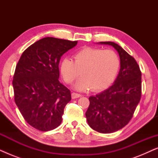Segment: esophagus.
<instances>
[{
	"mask_svg": "<svg viewBox=\"0 0 158 158\" xmlns=\"http://www.w3.org/2000/svg\"><path fill=\"white\" fill-rule=\"evenodd\" d=\"M81 96V95L80 94H77V93H75V92L72 93V98H73V99L77 98Z\"/></svg>",
	"mask_w": 158,
	"mask_h": 158,
	"instance_id": "esophagus-1",
	"label": "esophagus"
}]
</instances>
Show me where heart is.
Segmentation results:
<instances>
[{"instance_id": "1", "label": "heart", "mask_w": 158, "mask_h": 158, "mask_svg": "<svg viewBox=\"0 0 158 158\" xmlns=\"http://www.w3.org/2000/svg\"><path fill=\"white\" fill-rule=\"evenodd\" d=\"M120 68V60L112 49L84 47L73 55V60L65 58L60 63L62 78L71 83L82 75L75 84L77 90L90 88L93 91L107 88L114 81Z\"/></svg>"}]
</instances>
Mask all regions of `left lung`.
Returning <instances> with one entry per match:
<instances>
[{
    "instance_id": "1",
    "label": "left lung",
    "mask_w": 158,
    "mask_h": 158,
    "mask_svg": "<svg viewBox=\"0 0 158 158\" xmlns=\"http://www.w3.org/2000/svg\"><path fill=\"white\" fill-rule=\"evenodd\" d=\"M100 44L111 45L116 49L121 68L111 87L90 97L85 116L93 129L108 134L122 129L132 118L142 96V73L135 58L119 45L111 42Z\"/></svg>"
}]
</instances>
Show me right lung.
Masks as SVG:
<instances>
[{
	"instance_id": "obj_1",
	"label": "right lung",
	"mask_w": 158,
	"mask_h": 158,
	"mask_svg": "<svg viewBox=\"0 0 158 158\" xmlns=\"http://www.w3.org/2000/svg\"><path fill=\"white\" fill-rule=\"evenodd\" d=\"M77 41L45 37L28 47L15 70L14 101L28 124L42 131L52 130L62 122L70 90L59 81V62Z\"/></svg>"
}]
</instances>
